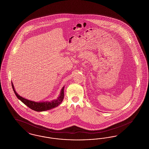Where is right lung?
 <instances>
[{"instance_id": "add662e5", "label": "right lung", "mask_w": 149, "mask_h": 149, "mask_svg": "<svg viewBox=\"0 0 149 149\" xmlns=\"http://www.w3.org/2000/svg\"><path fill=\"white\" fill-rule=\"evenodd\" d=\"M12 88L13 89L14 93L17 97L22 102H23L25 105L29 107V108H31L32 110H34L37 112H42L47 110H50L52 108H54L55 107L59 106L61 102H63L64 98V86L61 90V92L60 93L59 96L57 97L56 99L52 100L50 102L46 101V102H35L32 100H30L29 99H26L21 96H20L16 92L15 89H14V85L13 83H12Z\"/></svg>"}]
</instances>
